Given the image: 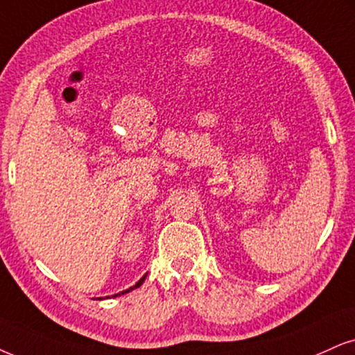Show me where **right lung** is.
<instances>
[{
  "label": "right lung",
  "instance_id": "1",
  "mask_svg": "<svg viewBox=\"0 0 355 355\" xmlns=\"http://www.w3.org/2000/svg\"><path fill=\"white\" fill-rule=\"evenodd\" d=\"M146 275H148V273H144L143 277L139 278L138 282L133 284V286H130V288H128V290H125V291H121V293H116V295H113V298H116V296H121V295H126V293H130L131 290H135V288H139V286H141L143 282H144V278H146ZM107 298H110V296H107ZM98 300H103V298H98Z\"/></svg>",
  "mask_w": 355,
  "mask_h": 355
}]
</instances>
